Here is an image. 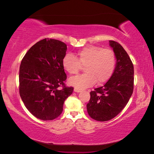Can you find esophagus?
I'll return each mask as SVG.
<instances>
[{
	"mask_svg": "<svg viewBox=\"0 0 154 154\" xmlns=\"http://www.w3.org/2000/svg\"><path fill=\"white\" fill-rule=\"evenodd\" d=\"M74 92H77V93H79V92H81V90H79V89H77V88H74Z\"/></svg>",
	"mask_w": 154,
	"mask_h": 154,
	"instance_id": "34e87169",
	"label": "esophagus"
}]
</instances>
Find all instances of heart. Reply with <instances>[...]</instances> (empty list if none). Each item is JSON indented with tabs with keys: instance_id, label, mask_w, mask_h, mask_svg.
<instances>
[{
	"instance_id": "obj_1",
	"label": "heart",
	"mask_w": 154,
	"mask_h": 154,
	"mask_svg": "<svg viewBox=\"0 0 154 154\" xmlns=\"http://www.w3.org/2000/svg\"><path fill=\"white\" fill-rule=\"evenodd\" d=\"M62 64L70 75L77 74L82 69V66H85L86 73L72 77L69 81V84L75 88L84 90L92 87L96 82L102 84L110 79L116 68V57L110 49L88 46L78 51L77 57L66 54Z\"/></svg>"
}]
</instances>
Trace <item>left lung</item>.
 <instances>
[{
	"instance_id": "8db88e82",
	"label": "left lung",
	"mask_w": 154,
	"mask_h": 154,
	"mask_svg": "<svg viewBox=\"0 0 154 154\" xmlns=\"http://www.w3.org/2000/svg\"><path fill=\"white\" fill-rule=\"evenodd\" d=\"M116 57V65L104 86L90 92L88 113L99 122L109 121L120 113L129 101L134 89V66L128 54L120 44L109 41Z\"/></svg>"
}]
</instances>
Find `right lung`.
<instances>
[{
    "instance_id": "1",
    "label": "right lung",
    "mask_w": 154,
    "mask_h": 154,
    "mask_svg": "<svg viewBox=\"0 0 154 154\" xmlns=\"http://www.w3.org/2000/svg\"><path fill=\"white\" fill-rule=\"evenodd\" d=\"M66 49L60 41L44 38L31 47L21 62L20 95L28 110L41 120L58 118L73 91L64 83L66 75L62 61Z\"/></svg>"
}]
</instances>
